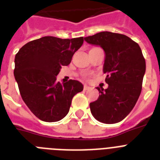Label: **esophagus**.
Listing matches in <instances>:
<instances>
[{
	"mask_svg": "<svg viewBox=\"0 0 160 160\" xmlns=\"http://www.w3.org/2000/svg\"><path fill=\"white\" fill-rule=\"evenodd\" d=\"M91 89H92V88L90 87V86H88V85H84V90H85V91H86V90H91Z\"/></svg>",
	"mask_w": 160,
	"mask_h": 160,
	"instance_id": "1",
	"label": "esophagus"
}]
</instances>
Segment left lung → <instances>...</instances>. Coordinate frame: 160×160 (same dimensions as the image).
Instances as JSON below:
<instances>
[{
    "label": "left lung",
    "instance_id": "8db88e82",
    "mask_svg": "<svg viewBox=\"0 0 160 160\" xmlns=\"http://www.w3.org/2000/svg\"><path fill=\"white\" fill-rule=\"evenodd\" d=\"M85 41L105 51L103 71L109 85L105 90L96 88L100 95L90 104L91 114L105 124L120 122L133 109L141 93L146 68L141 49L127 36L109 31L85 37Z\"/></svg>",
    "mask_w": 160,
    "mask_h": 160
}]
</instances>
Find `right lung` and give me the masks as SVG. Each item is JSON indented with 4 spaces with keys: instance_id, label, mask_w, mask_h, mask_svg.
Wrapping results in <instances>:
<instances>
[{
    "instance_id": "obj_1",
    "label": "right lung",
    "mask_w": 160,
    "mask_h": 160,
    "mask_svg": "<svg viewBox=\"0 0 160 160\" xmlns=\"http://www.w3.org/2000/svg\"><path fill=\"white\" fill-rule=\"evenodd\" d=\"M83 42V37L44 36L26 43L16 55L14 75L21 98L41 120L62 119L70 110L73 97L83 90L77 80L56 81L61 66L70 64Z\"/></svg>"
}]
</instances>
